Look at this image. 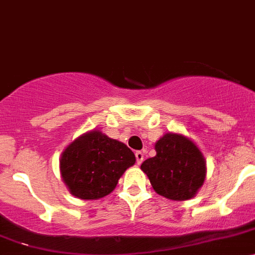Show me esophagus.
<instances>
[{
	"label": "esophagus",
	"mask_w": 255,
	"mask_h": 255,
	"mask_svg": "<svg viewBox=\"0 0 255 255\" xmlns=\"http://www.w3.org/2000/svg\"><path fill=\"white\" fill-rule=\"evenodd\" d=\"M135 156H136V162L137 165H140L142 162V160H144V152L142 151H136L135 152Z\"/></svg>",
	"instance_id": "obj_1"
}]
</instances>
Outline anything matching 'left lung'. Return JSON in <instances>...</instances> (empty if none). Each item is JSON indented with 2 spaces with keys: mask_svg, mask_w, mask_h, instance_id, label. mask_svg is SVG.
<instances>
[{
  "mask_svg": "<svg viewBox=\"0 0 255 255\" xmlns=\"http://www.w3.org/2000/svg\"><path fill=\"white\" fill-rule=\"evenodd\" d=\"M155 151L140 166L152 189L176 202L194 198L207 176V161L195 142L183 134L166 132L155 142Z\"/></svg>",
  "mask_w": 255,
  "mask_h": 255,
  "instance_id": "obj_1",
  "label": "left lung"
}]
</instances>
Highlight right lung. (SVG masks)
<instances>
[{
  "label": "right lung",
  "mask_w": 255,
  "mask_h": 255,
  "mask_svg": "<svg viewBox=\"0 0 255 255\" xmlns=\"http://www.w3.org/2000/svg\"><path fill=\"white\" fill-rule=\"evenodd\" d=\"M136 161L124 142L91 130L70 142L60 157V173L70 193L82 200L109 195Z\"/></svg>",
  "instance_id": "1"
}]
</instances>
